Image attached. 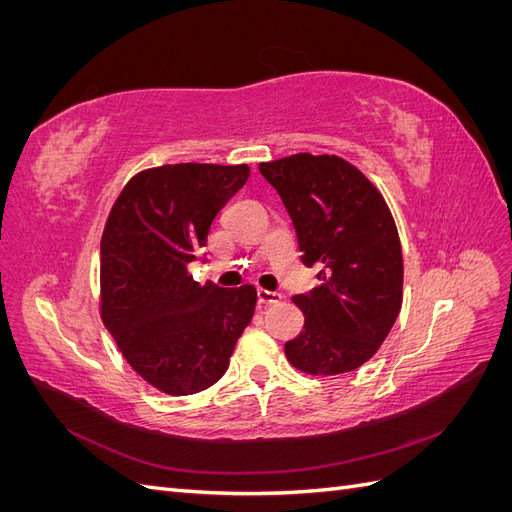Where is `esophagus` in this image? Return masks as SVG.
<instances>
[{
	"instance_id": "34e87169",
	"label": "esophagus",
	"mask_w": 512,
	"mask_h": 512,
	"mask_svg": "<svg viewBox=\"0 0 512 512\" xmlns=\"http://www.w3.org/2000/svg\"><path fill=\"white\" fill-rule=\"evenodd\" d=\"M282 294L280 292H271V290H265V288H258V303L260 305H275V303H282Z\"/></svg>"
}]
</instances>
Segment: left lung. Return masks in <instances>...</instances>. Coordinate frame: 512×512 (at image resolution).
<instances>
[{
  "label": "left lung",
  "mask_w": 512,
  "mask_h": 512,
  "mask_svg": "<svg viewBox=\"0 0 512 512\" xmlns=\"http://www.w3.org/2000/svg\"><path fill=\"white\" fill-rule=\"evenodd\" d=\"M258 168L282 196L303 265L320 267V286L292 297L305 324L286 342V359L309 376L359 369L404 301V256L389 205L359 168L329 153H294Z\"/></svg>",
  "instance_id": "left-lung-1"
}]
</instances>
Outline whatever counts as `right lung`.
Here are the masks:
<instances>
[{
	"mask_svg": "<svg viewBox=\"0 0 512 512\" xmlns=\"http://www.w3.org/2000/svg\"><path fill=\"white\" fill-rule=\"evenodd\" d=\"M247 177V164L153 166L123 185L108 211L100 316L123 359L166 395L218 382L254 316V286H200L188 271L215 215Z\"/></svg>",
	"mask_w": 512,
	"mask_h": 512,
	"instance_id": "1",
	"label": "right lung"
}]
</instances>
